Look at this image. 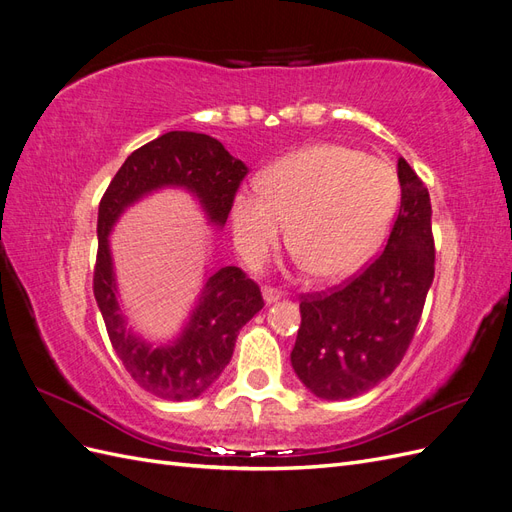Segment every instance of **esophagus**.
Segmentation results:
<instances>
[{
	"instance_id": "esophagus-1",
	"label": "esophagus",
	"mask_w": 512,
	"mask_h": 512,
	"mask_svg": "<svg viewBox=\"0 0 512 512\" xmlns=\"http://www.w3.org/2000/svg\"><path fill=\"white\" fill-rule=\"evenodd\" d=\"M280 297H282V294L277 292L275 288H271V286H265V288H262V299H265V303H267V305L277 303V301H280Z\"/></svg>"
}]
</instances>
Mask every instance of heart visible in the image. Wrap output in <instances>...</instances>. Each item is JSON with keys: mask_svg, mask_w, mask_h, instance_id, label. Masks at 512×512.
I'll use <instances>...</instances> for the list:
<instances>
[{"mask_svg": "<svg viewBox=\"0 0 512 512\" xmlns=\"http://www.w3.org/2000/svg\"><path fill=\"white\" fill-rule=\"evenodd\" d=\"M397 205L395 170L339 145H312L273 164L262 190L241 188L230 207L232 235L258 265L286 235L318 280H342L382 241Z\"/></svg>", "mask_w": 512, "mask_h": 512, "instance_id": "b5f03b06", "label": "heart"}]
</instances>
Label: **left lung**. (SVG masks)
I'll return each instance as SVG.
<instances>
[{
	"label": "left lung",
	"instance_id": "1",
	"mask_svg": "<svg viewBox=\"0 0 512 512\" xmlns=\"http://www.w3.org/2000/svg\"><path fill=\"white\" fill-rule=\"evenodd\" d=\"M397 177L401 205L382 254L344 286L301 297L290 363L320 399H350L389 378L421 320L436 262L431 200L404 158Z\"/></svg>",
	"mask_w": 512,
	"mask_h": 512
}]
</instances>
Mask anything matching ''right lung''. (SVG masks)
Here are the masks:
<instances>
[{
	"instance_id": "add662e5",
	"label": "right lung",
	"mask_w": 512,
	"mask_h": 512,
	"mask_svg": "<svg viewBox=\"0 0 512 512\" xmlns=\"http://www.w3.org/2000/svg\"><path fill=\"white\" fill-rule=\"evenodd\" d=\"M245 175L247 166L213 136L175 130L130 153L100 200L94 294L123 367L156 397L185 401L203 395L228 365L239 329L265 301L258 284L239 267H224L209 273L179 337L151 344L121 314L108 235L123 211L162 188L188 190L198 198L209 224L222 228Z\"/></svg>"
}]
</instances>
